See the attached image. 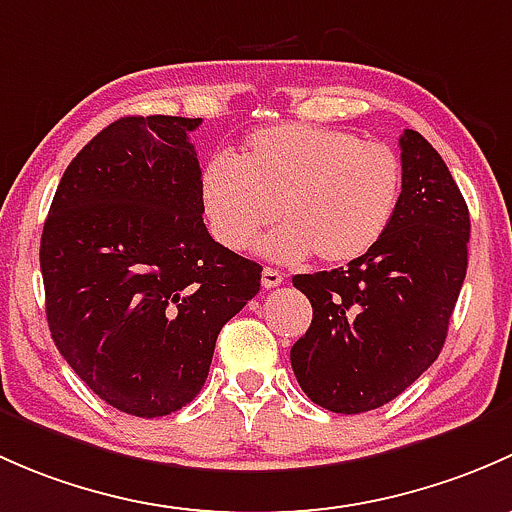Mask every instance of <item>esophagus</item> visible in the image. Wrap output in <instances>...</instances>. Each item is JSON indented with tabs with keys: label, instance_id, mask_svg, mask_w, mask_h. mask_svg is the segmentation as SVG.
Masks as SVG:
<instances>
[{
	"label": "esophagus",
	"instance_id": "1",
	"mask_svg": "<svg viewBox=\"0 0 512 512\" xmlns=\"http://www.w3.org/2000/svg\"><path fill=\"white\" fill-rule=\"evenodd\" d=\"M283 278H286V273L278 271V268H268V266H266V268H263V273H261L263 288H276V286H281Z\"/></svg>",
	"mask_w": 512,
	"mask_h": 512
}]
</instances>
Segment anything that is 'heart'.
<instances>
[{
    "label": "heart",
    "mask_w": 512,
    "mask_h": 512,
    "mask_svg": "<svg viewBox=\"0 0 512 512\" xmlns=\"http://www.w3.org/2000/svg\"><path fill=\"white\" fill-rule=\"evenodd\" d=\"M402 192L392 147L310 123L254 130L239 155L212 157L199 175L204 219L224 249L244 251L278 214L286 219L258 244L278 261L367 256L387 236Z\"/></svg>",
    "instance_id": "heart-1"
}]
</instances>
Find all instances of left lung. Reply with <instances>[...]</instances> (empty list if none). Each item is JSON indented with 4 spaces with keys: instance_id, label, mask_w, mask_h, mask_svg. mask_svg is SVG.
Segmentation results:
<instances>
[{
    "instance_id": "8db88e82",
    "label": "left lung",
    "mask_w": 512,
    "mask_h": 512,
    "mask_svg": "<svg viewBox=\"0 0 512 512\" xmlns=\"http://www.w3.org/2000/svg\"><path fill=\"white\" fill-rule=\"evenodd\" d=\"M404 192L387 236L345 268L293 276L313 323L291 347L300 389L335 414L392 402L439 357L468 266L466 199L416 130L399 138Z\"/></svg>"
}]
</instances>
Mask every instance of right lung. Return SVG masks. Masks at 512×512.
<instances>
[{
    "label": "right lung",
    "instance_id": "add662e5",
    "mask_svg": "<svg viewBox=\"0 0 512 512\" xmlns=\"http://www.w3.org/2000/svg\"><path fill=\"white\" fill-rule=\"evenodd\" d=\"M202 118L128 115L63 172L41 234L51 337L110 407L167 416L204 387L261 266L209 236L189 133Z\"/></svg>",
    "mask_w": 512,
    "mask_h": 512
}]
</instances>
